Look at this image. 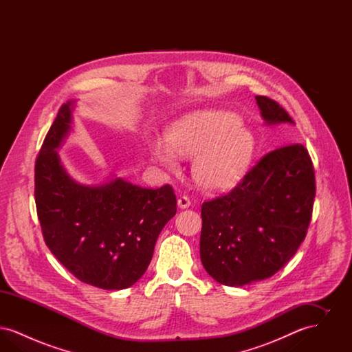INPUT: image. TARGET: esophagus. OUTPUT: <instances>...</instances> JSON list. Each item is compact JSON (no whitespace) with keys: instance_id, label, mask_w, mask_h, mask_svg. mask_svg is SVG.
Instances as JSON below:
<instances>
[{"instance_id":"obj_1","label":"esophagus","mask_w":352,"mask_h":352,"mask_svg":"<svg viewBox=\"0 0 352 352\" xmlns=\"http://www.w3.org/2000/svg\"><path fill=\"white\" fill-rule=\"evenodd\" d=\"M178 206L181 207V208H187V207H190L191 206V201H190V198L188 197H181L179 199H178Z\"/></svg>"}]
</instances>
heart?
I'll return each instance as SVG.
<instances>
[{
    "label": "heart",
    "instance_id": "1",
    "mask_svg": "<svg viewBox=\"0 0 352 352\" xmlns=\"http://www.w3.org/2000/svg\"><path fill=\"white\" fill-rule=\"evenodd\" d=\"M151 157L168 170L179 166L178 155L195 157L192 175L207 191H226L244 177L254 151V137L241 120L227 111L186 115L166 132V140L149 141Z\"/></svg>",
    "mask_w": 352,
    "mask_h": 352
}]
</instances>
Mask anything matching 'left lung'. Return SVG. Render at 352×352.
<instances>
[{
	"instance_id": "8db88e82",
	"label": "left lung",
	"mask_w": 352,
	"mask_h": 352,
	"mask_svg": "<svg viewBox=\"0 0 352 352\" xmlns=\"http://www.w3.org/2000/svg\"><path fill=\"white\" fill-rule=\"evenodd\" d=\"M267 125L296 124L284 108L256 96ZM314 166L301 144L265 154L226 195L201 204V260L219 284L272 277L296 254L311 220Z\"/></svg>"
}]
</instances>
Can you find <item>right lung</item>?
<instances>
[{
	"label": "right lung",
	"instance_id": "add662e5",
	"mask_svg": "<svg viewBox=\"0 0 352 352\" xmlns=\"http://www.w3.org/2000/svg\"><path fill=\"white\" fill-rule=\"evenodd\" d=\"M75 101L63 104L35 161V204L51 253L82 283L104 290L135 284L162 228L177 212L170 184L142 188L121 178L99 186L72 179L58 149L71 131Z\"/></svg>",
	"mask_w": 352,
	"mask_h": 352
}]
</instances>
